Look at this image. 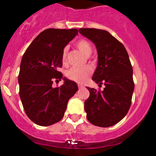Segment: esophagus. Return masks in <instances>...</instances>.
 Returning a JSON list of instances; mask_svg holds the SVG:
<instances>
[{
	"label": "esophagus",
	"mask_w": 156,
	"mask_h": 156,
	"mask_svg": "<svg viewBox=\"0 0 156 156\" xmlns=\"http://www.w3.org/2000/svg\"><path fill=\"white\" fill-rule=\"evenodd\" d=\"M78 87H79V89H83V88H84V86L82 84H78Z\"/></svg>",
	"instance_id": "esophagus-1"
}]
</instances>
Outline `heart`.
<instances>
[{
	"label": "heart",
	"instance_id": "heart-1",
	"mask_svg": "<svg viewBox=\"0 0 156 156\" xmlns=\"http://www.w3.org/2000/svg\"><path fill=\"white\" fill-rule=\"evenodd\" d=\"M76 46L80 51L86 56H90L92 53V47L90 43L86 40H80L76 43ZM67 59V48H65L62 55V60L63 63L66 62ZM92 73V68L90 66H85L83 67H73L66 73L68 79L76 83H83L89 78Z\"/></svg>",
	"mask_w": 156,
	"mask_h": 156
}]
</instances>
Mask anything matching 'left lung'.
<instances>
[{
  "label": "left lung",
  "instance_id": "left-lung-1",
  "mask_svg": "<svg viewBox=\"0 0 156 156\" xmlns=\"http://www.w3.org/2000/svg\"><path fill=\"white\" fill-rule=\"evenodd\" d=\"M80 34L94 44L98 66L92 80L104 84L102 91L87 87L90 96L85 101L88 121L101 127L116 124L124 118L131 105L134 83L133 68L124 46L108 31L81 28Z\"/></svg>",
  "mask_w": 156,
  "mask_h": 156
}]
</instances>
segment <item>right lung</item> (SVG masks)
I'll use <instances>...</instances> for the list:
<instances>
[{"label":"right lung","instance_id":"add662e5","mask_svg":"<svg viewBox=\"0 0 156 156\" xmlns=\"http://www.w3.org/2000/svg\"><path fill=\"white\" fill-rule=\"evenodd\" d=\"M78 34L76 29H47L30 44L22 58L19 74V96L27 116L36 124L47 126L61 120L67 104L78 87L63 77L65 47ZM62 79L63 85L54 88V80Z\"/></svg>","mask_w":156,"mask_h":156}]
</instances>
